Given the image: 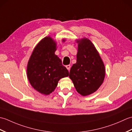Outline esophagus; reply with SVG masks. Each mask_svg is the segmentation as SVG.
Instances as JSON below:
<instances>
[{
    "instance_id": "obj_1",
    "label": "esophagus",
    "mask_w": 132,
    "mask_h": 132,
    "mask_svg": "<svg viewBox=\"0 0 132 132\" xmlns=\"http://www.w3.org/2000/svg\"><path fill=\"white\" fill-rule=\"evenodd\" d=\"M66 68H67V69L69 71L70 70V68H71V66L70 65V64H68V65H66Z\"/></svg>"
}]
</instances>
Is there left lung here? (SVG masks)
<instances>
[{
  "mask_svg": "<svg viewBox=\"0 0 132 132\" xmlns=\"http://www.w3.org/2000/svg\"><path fill=\"white\" fill-rule=\"evenodd\" d=\"M77 62L72 66L69 77L78 93L87 96L100 87L104 79L105 66L94 45L88 38L77 40Z\"/></svg>",
  "mask_w": 132,
  "mask_h": 132,
  "instance_id": "left-lung-1",
  "label": "left lung"
}]
</instances>
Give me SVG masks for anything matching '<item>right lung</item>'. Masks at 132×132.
<instances>
[{
    "label": "right lung",
    "instance_id": "obj_1",
    "mask_svg": "<svg viewBox=\"0 0 132 132\" xmlns=\"http://www.w3.org/2000/svg\"><path fill=\"white\" fill-rule=\"evenodd\" d=\"M56 48L52 38L45 37L36 45L28 62L29 83L36 91L45 95L54 91L60 79L69 76L68 70L55 54Z\"/></svg>",
    "mask_w": 132,
    "mask_h": 132
}]
</instances>
